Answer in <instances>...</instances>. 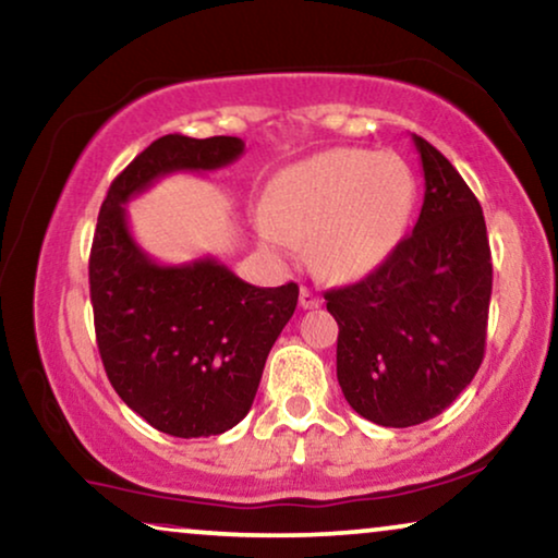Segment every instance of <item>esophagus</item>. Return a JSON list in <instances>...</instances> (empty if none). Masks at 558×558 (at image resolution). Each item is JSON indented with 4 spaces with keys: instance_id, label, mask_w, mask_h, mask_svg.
<instances>
[{
    "instance_id": "obj_1",
    "label": "esophagus",
    "mask_w": 558,
    "mask_h": 558,
    "mask_svg": "<svg viewBox=\"0 0 558 558\" xmlns=\"http://www.w3.org/2000/svg\"><path fill=\"white\" fill-rule=\"evenodd\" d=\"M301 306L303 308H318V306H322V299H318V293L311 291V288H301Z\"/></svg>"
}]
</instances>
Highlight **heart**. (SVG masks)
<instances>
[{"mask_svg":"<svg viewBox=\"0 0 558 558\" xmlns=\"http://www.w3.org/2000/svg\"><path fill=\"white\" fill-rule=\"evenodd\" d=\"M411 204L413 178L403 160L341 147L272 178L257 232L278 255L311 236V259L318 270L331 278H356L396 247Z\"/></svg>","mask_w":558,"mask_h":558,"instance_id":"obj_1","label":"heart"}]
</instances>
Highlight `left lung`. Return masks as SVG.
I'll return each instance as SVG.
<instances>
[{
    "label": "left lung",
    "mask_w": 558,
    "mask_h": 558,
    "mask_svg": "<svg viewBox=\"0 0 558 558\" xmlns=\"http://www.w3.org/2000/svg\"><path fill=\"white\" fill-rule=\"evenodd\" d=\"M423 206L413 232L354 286L326 291L337 318V377L347 403L377 426L439 415L485 356L493 259L482 206L426 140Z\"/></svg>",
    "instance_id": "left-lung-1"
}]
</instances>
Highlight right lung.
Returning <instances> with one entry per match:
<instances>
[{
    "label": "right lung",
    "mask_w": 558,
    "mask_h": 558,
    "mask_svg": "<svg viewBox=\"0 0 558 558\" xmlns=\"http://www.w3.org/2000/svg\"><path fill=\"white\" fill-rule=\"evenodd\" d=\"M242 153L240 137L155 140L114 178L96 221L88 286L104 369L132 411L178 439L225 434L250 413L299 286H250L217 257L155 263L124 204L162 175L209 173Z\"/></svg>",
    "instance_id": "obj_1"
}]
</instances>
